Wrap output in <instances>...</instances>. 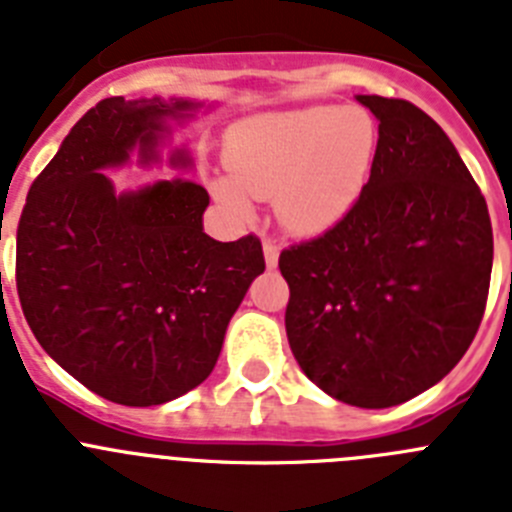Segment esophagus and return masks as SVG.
Returning <instances> with one entry per match:
<instances>
[{
    "label": "esophagus",
    "instance_id": "1",
    "mask_svg": "<svg viewBox=\"0 0 512 512\" xmlns=\"http://www.w3.org/2000/svg\"><path fill=\"white\" fill-rule=\"evenodd\" d=\"M264 259H266V266H269V269H274L279 261V246L274 241H269V238L264 241Z\"/></svg>",
    "mask_w": 512,
    "mask_h": 512
}]
</instances>
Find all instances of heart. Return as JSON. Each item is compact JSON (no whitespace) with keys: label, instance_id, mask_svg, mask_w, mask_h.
<instances>
[{"label":"heart","instance_id":"obj_1","mask_svg":"<svg viewBox=\"0 0 512 512\" xmlns=\"http://www.w3.org/2000/svg\"><path fill=\"white\" fill-rule=\"evenodd\" d=\"M377 151V122L361 107L315 104L269 112L233 128V176L215 179V194L238 215L251 212V197H274L284 228L318 235L354 210Z\"/></svg>","mask_w":512,"mask_h":512}]
</instances>
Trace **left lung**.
I'll return each mask as SVG.
<instances>
[{
	"label": "left lung",
	"instance_id": "1",
	"mask_svg": "<svg viewBox=\"0 0 512 512\" xmlns=\"http://www.w3.org/2000/svg\"><path fill=\"white\" fill-rule=\"evenodd\" d=\"M379 120L361 200L323 235L284 248L289 348L323 392L356 408L420 395L467 354L490 292L487 202L433 117L359 94Z\"/></svg>",
	"mask_w": 512,
	"mask_h": 512
}]
</instances>
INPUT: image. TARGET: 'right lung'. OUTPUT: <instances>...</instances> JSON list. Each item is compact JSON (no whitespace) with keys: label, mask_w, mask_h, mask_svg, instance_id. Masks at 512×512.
Masks as SVG:
<instances>
[{"label":"right lung","mask_w":512,"mask_h":512,"mask_svg":"<svg viewBox=\"0 0 512 512\" xmlns=\"http://www.w3.org/2000/svg\"><path fill=\"white\" fill-rule=\"evenodd\" d=\"M187 99H102L27 192L17 225V295L45 354L87 390L130 408L176 400L215 369L233 312L264 274L256 235L202 230L210 194L187 179L115 194L102 169L138 148L156 161ZM174 166H189L184 151Z\"/></svg>","instance_id":"1"}]
</instances>
